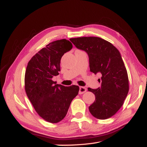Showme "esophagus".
Masks as SVG:
<instances>
[{"label":"esophagus","instance_id":"esophagus-1","mask_svg":"<svg viewBox=\"0 0 147 147\" xmlns=\"http://www.w3.org/2000/svg\"><path fill=\"white\" fill-rule=\"evenodd\" d=\"M86 88L85 87H83V86H80V91H79V93L80 94H83L85 92H86Z\"/></svg>","mask_w":147,"mask_h":147}]
</instances>
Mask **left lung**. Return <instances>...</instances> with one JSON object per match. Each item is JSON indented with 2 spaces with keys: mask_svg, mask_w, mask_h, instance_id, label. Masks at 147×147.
<instances>
[{
  "mask_svg": "<svg viewBox=\"0 0 147 147\" xmlns=\"http://www.w3.org/2000/svg\"><path fill=\"white\" fill-rule=\"evenodd\" d=\"M70 40L76 48L87 53L90 71L102 76L100 87L88 88L95 95V102L89 107L90 113L99 119L112 117L123 105L129 92L127 70L119 51L99 37H79Z\"/></svg>",
  "mask_w": 147,
  "mask_h": 147,
  "instance_id": "1",
  "label": "left lung"
}]
</instances>
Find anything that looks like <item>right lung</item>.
I'll return each instance as SVG.
<instances>
[{
  "mask_svg": "<svg viewBox=\"0 0 147 147\" xmlns=\"http://www.w3.org/2000/svg\"><path fill=\"white\" fill-rule=\"evenodd\" d=\"M73 48L71 42H52L36 53L28 64L24 87L26 95L40 117L57 123L67 114L71 103L78 94L79 86H64L52 81L61 71V59Z\"/></svg>",
  "mask_w": 147,
  "mask_h": 147,
  "instance_id": "obj_1",
  "label": "right lung"
}]
</instances>
